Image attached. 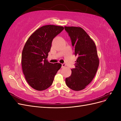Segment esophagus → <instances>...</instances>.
I'll return each instance as SVG.
<instances>
[{
	"label": "esophagus",
	"instance_id": "1",
	"mask_svg": "<svg viewBox=\"0 0 121 121\" xmlns=\"http://www.w3.org/2000/svg\"><path fill=\"white\" fill-rule=\"evenodd\" d=\"M65 66V64H62V65H61L62 68H64Z\"/></svg>",
	"mask_w": 121,
	"mask_h": 121
}]
</instances>
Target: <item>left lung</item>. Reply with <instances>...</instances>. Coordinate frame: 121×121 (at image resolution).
I'll return each mask as SVG.
<instances>
[{
  "mask_svg": "<svg viewBox=\"0 0 121 121\" xmlns=\"http://www.w3.org/2000/svg\"><path fill=\"white\" fill-rule=\"evenodd\" d=\"M71 38L77 56L75 68L71 69V75L65 79V83L69 88L80 91L84 89L92 81L99 65V58L95 43L81 27H65Z\"/></svg>",
  "mask_w": 121,
  "mask_h": 121,
  "instance_id": "left-lung-1",
  "label": "left lung"
}]
</instances>
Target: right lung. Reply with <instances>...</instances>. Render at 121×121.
<instances>
[{
    "label": "right lung",
    "instance_id": "right-lung-1",
    "mask_svg": "<svg viewBox=\"0 0 121 121\" xmlns=\"http://www.w3.org/2000/svg\"><path fill=\"white\" fill-rule=\"evenodd\" d=\"M64 28L45 25L36 30L28 38L22 54V67L28 83L35 90L42 91L52 85L54 77L61 67L60 63L47 60L53 38Z\"/></svg>",
    "mask_w": 121,
    "mask_h": 121
}]
</instances>
